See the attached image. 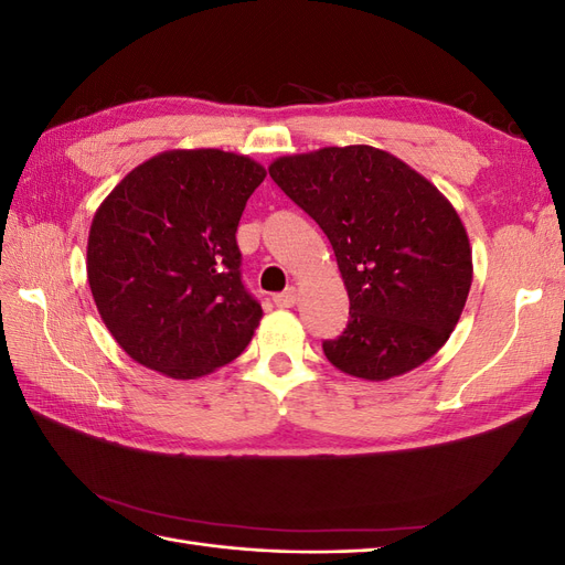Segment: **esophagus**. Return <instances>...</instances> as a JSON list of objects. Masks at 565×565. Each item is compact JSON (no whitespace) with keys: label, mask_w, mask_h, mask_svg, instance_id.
I'll return each instance as SVG.
<instances>
[{"label":"esophagus","mask_w":565,"mask_h":565,"mask_svg":"<svg viewBox=\"0 0 565 565\" xmlns=\"http://www.w3.org/2000/svg\"><path fill=\"white\" fill-rule=\"evenodd\" d=\"M273 301H276V306H280V309H292V306L297 303V289L295 287H287L285 292L273 297Z\"/></svg>","instance_id":"obj_1"}]
</instances>
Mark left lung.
I'll list each match as a JSON object with an SVG mask.
<instances>
[{"instance_id": "8db88e82", "label": "left lung", "mask_w": 565, "mask_h": 565, "mask_svg": "<svg viewBox=\"0 0 565 565\" xmlns=\"http://www.w3.org/2000/svg\"><path fill=\"white\" fill-rule=\"evenodd\" d=\"M270 179L328 235L349 324L328 361L367 382L398 377L446 344L473 278L465 224L413 167L372 146L285 156Z\"/></svg>"}]
</instances>
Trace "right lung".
Returning a JSON list of instances; mask_svg holds the SVG:
<instances>
[{"instance_id":"add662e5","label":"right lung","mask_w":565,"mask_h":565,"mask_svg":"<svg viewBox=\"0 0 565 565\" xmlns=\"http://www.w3.org/2000/svg\"><path fill=\"white\" fill-rule=\"evenodd\" d=\"M266 169L216 150H167L119 181L94 214L87 278L129 358L172 380L235 361L264 311L241 280L235 231Z\"/></svg>"}]
</instances>
